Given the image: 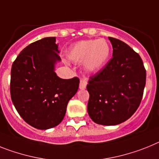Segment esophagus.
Masks as SVG:
<instances>
[{
	"label": "esophagus",
	"instance_id": "esophagus-1",
	"mask_svg": "<svg viewBox=\"0 0 159 159\" xmlns=\"http://www.w3.org/2000/svg\"><path fill=\"white\" fill-rule=\"evenodd\" d=\"M87 86V80L86 79H82L80 80V89H84Z\"/></svg>",
	"mask_w": 159,
	"mask_h": 159
}]
</instances>
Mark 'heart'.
I'll return each mask as SVG.
<instances>
[{"label": "heart", "mask_w": 159, "mask_h": 159, "mask_svg": "<svg viewBox=\"0 0 159 159\" xmlns=\"http://www.w3.org/2000/svg\"><path fill=\"white\" fill-rule=\"evenodd\" d=\"M110 55V47L104 39L80 41L70 47L67 54L73 63H83L88 72H96L106 64Z\"/></svg>", "instance_id": "b5f03b06"}]
</instances>
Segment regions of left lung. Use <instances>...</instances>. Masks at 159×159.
I'll use <instances>...</instances> for the list:
<instances>
[{
  "mask_svg": "<svg viewBox=\"0 0 159 159\" xmlns=\"http://www.w3.org/2000/svg\"><path fill=\"white\" fill-rule=\"evenodd\" d=\"M112 58L87 85L88 112L99 125H116L128 120L141 103L146 73L140 55L124 42L108 37Z\"/></svg>",
  "mask_w": 159,
  "mask_h": 159,
  "instance_id": "left-lung-1",
  "label": "left lung"
}]
</instances>
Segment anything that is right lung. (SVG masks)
<instances>
[{
  "label": "right lung",
  "instance_id": "obj_1",
  "mask_svg": "<svg viewBox=\"0 0 159 159\" xmlns=\"http://www.w3.org/2000/svg\"><path fill=\"white\" fill-rule=\"evenodd\" d=\"M55 37L24 48L12 65L10 94L19 115L39 129L55 127L63 120L68 101L77 93V77L63 80L55 72L61 60Z\"/></svg>",
  "mask_w": 159,
  "mask_h": 159
}]
</instances>
